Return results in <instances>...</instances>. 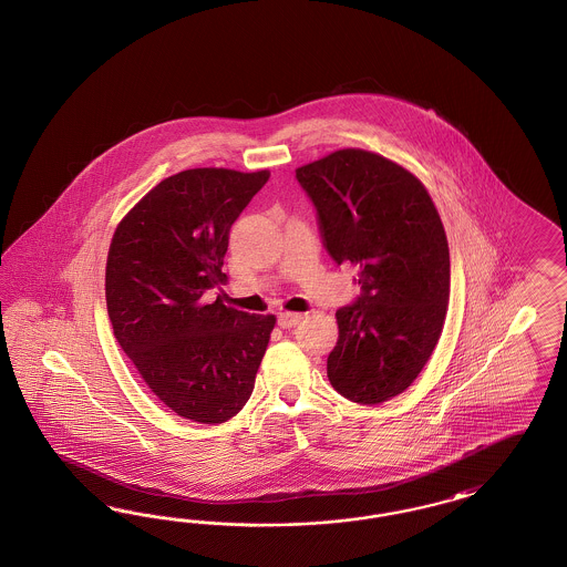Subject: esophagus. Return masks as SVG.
<instances>
[{"mask_svg":"<svg viewBox=\"0 0 567 567\" xmlns=\"http://www.w3.org/2000/svg\"><path fill=\"white\" fill-rule=\"evenodd\" d=\"M301 318H303V313H297V311H282V313L278 316V327H295V324H299V322H301Z\"/></svg>","mask_w":567,"mask_h":567,"instance_id":"esophagus-1","label":"esophagus"}]
</instances>
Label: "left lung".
<instances>
[{"label": "left lung", "instance_id": "left-lung-1", "mask_svg": "<svg viewBox=\"0 0 567 567\" xmlns=\"http://www.w3.org/2000/svg\"><path fill=\"white\" fill-rule=\"evenodd\" d=\"M328 254L360 268L363 295L337 311L328 355L337 393L361 405L401 395L430 360L449 308L445 226L413 172L358 147L297 168Z\"/></svg>", "mask_w": 567, "mask_h": 567}]
</instances>
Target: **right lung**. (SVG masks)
Wrapping results in <instances>:
<instances>
[{
	"mask_svg": "<svg viewBox=\"0 0 567 567\" xmlns=\"http://www.w3.org/2000/svg\"><path fill=\"white\" fill-rule=\"evenodd\" d=\"M270 172L190 168L172 174L122 218L105 261L114 337L166 408L223 424L254 391L276 316L207 301L226 282L230 226Z\"/></svg>",
	"mask_w": 567,
	"mask_h": 567,
	"instance_id": "right-lung-1",
	"label": "right lung"
}]
</instances>
